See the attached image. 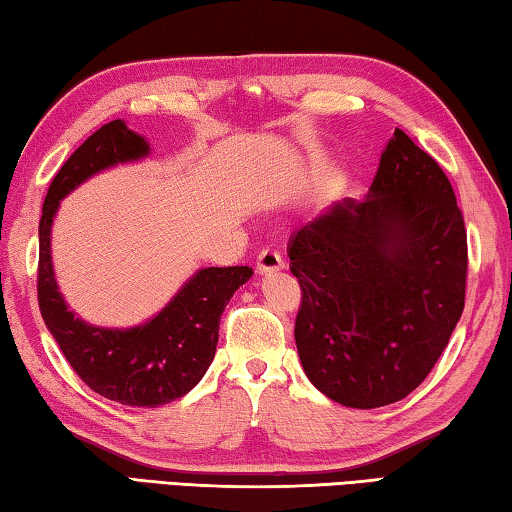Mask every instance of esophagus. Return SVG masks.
<instances>
[{"label": "esophagus", "instance_id": "esophagus-1", "mask_svg": "<svg viewBox=\"0 0 512 512\" xmlns=\"http://www.w3.org/2000/svg\"><path fill=\"white\" fill-rule=\"evenodd\" d=\"M257 271L259 273H271V271H280V268H284V259L280 255V250L275 248H264L262 253L257 255Z\"/></svg>", "mask_w": 512, "mask_h": 512}]
</instances>
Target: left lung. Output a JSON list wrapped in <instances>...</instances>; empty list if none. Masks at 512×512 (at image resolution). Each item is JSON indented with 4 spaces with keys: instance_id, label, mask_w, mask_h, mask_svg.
<instances>
[{
    "instance_id": "1",
    "label": "left lung",
    "mask_w": 512,
    "mask_h": 512,
    "mask_svg": "<svg viewBox=\"0 0 512 512\" xmlns=\"http://www.w3.org/2000/svg\"><path fill=\"white\" fill-rule=\"evenodd\" d=\"M298 354L352 409L404 400L443 354L465 305L467 232L440 164L395 128L363 203L345 198L291 237Z\"/></svg>"
}]
</instances>
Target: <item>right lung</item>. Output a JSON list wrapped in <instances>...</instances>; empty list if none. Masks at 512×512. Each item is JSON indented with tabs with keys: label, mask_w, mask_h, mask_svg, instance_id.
<instances>
[{
	"label": "right lung",
	"mask_w": 512,
	"mask_h": 512,
	"mask_svg": "<svg viewBox=\"0 0 512 512\" xmlns=\"http://www.w3.org/2000/svg\"><path fill=\"white\" fill-rule=\"evenodd\" d=\"M146 153L149 144L115 119L92 133L58 169L38 228V305L49 332L85 386L112 402L155 409L183 397L201 381L214 359L223 309L232 293L250 280L253 268H203L158 316L133 329L92 327L67 309L54 280L49 248L60 198L92 173Z\"/></svg>",
	"instance_id": "1"
}]
</instances>
